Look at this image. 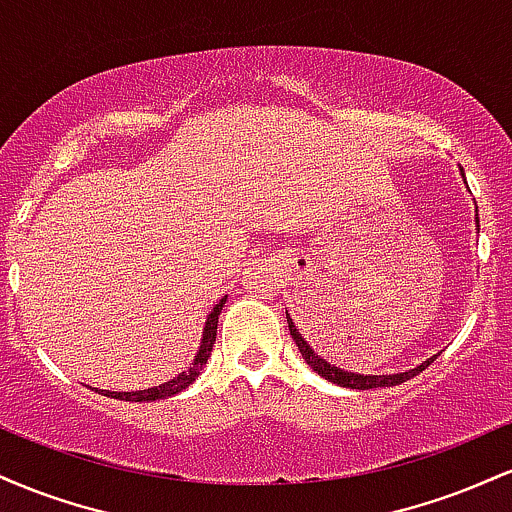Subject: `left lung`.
I'll return each mask as SVG.
<instances>
[{"mask_svg":"<svg viewBox=\"0 0 512 512\" xmlns=\"http://www.w3.org/2000/svg\"><path fill=\"white\" fill-rule=\"evenodd\" d=\"M460 173H462V178H464V170L462 168H460ZM464 182H467V180H464ZM477 221H479V214H477ZM286 322H289V332H291L293 342H296V346H298V351H301V356L305 358V363H308V366L313 368L317 375H322V378H325V380H330V383L339 385V387H349V390H373V387L402 385V383H407L409 378H414V375H419L424 368L431 366V363L436 361V356H438L436 354V356L426 358L424 363H419V366H416V368L404 370V373H392V375L351 373V370H342V368L332 366V363H327L325 358L317 356L315 351H313V346L305 342V339L301 337V332L296 330V325H293V320H291L289 313H286Z\"/></svg>","mask_w":512,"mask_h":512,"instance_id":"1","label":"left lung"}]
</instances>
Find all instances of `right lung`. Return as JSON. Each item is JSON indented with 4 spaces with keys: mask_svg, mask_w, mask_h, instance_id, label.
Masks as SVG:
<instances>
[{
    "mask_svg": "<svg viewBox=\"0 0 512 512\" xmlns=\"http://www.w3.org/2000/svg\"><path fill=\"white\" fill-rule=\"evenodd\" d=\"M228 296H223L219 303L214 305V310L207 315V322H204V332H202V342H199V349H197V356L192 358V363L182 370L180 375H175L173 380H168V383L163 385H156V387H149V390H134V392H110V390H98V395H105V397H113V399H122V402H156V399H166V397H173L178 395V392L185 390V387H190L195 383V378L199 373H202V368L207 366L209 361V354L211 349H214V342H216V325H219V315L223 310V303H226Z\"/></svg>",
    "mask_w": 512,
    "mask_h": 512,
    "instance_id": "1",
    "label": "right lung"
}]
</instances>
